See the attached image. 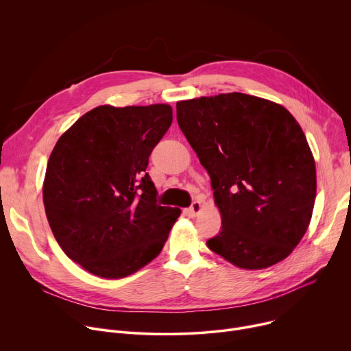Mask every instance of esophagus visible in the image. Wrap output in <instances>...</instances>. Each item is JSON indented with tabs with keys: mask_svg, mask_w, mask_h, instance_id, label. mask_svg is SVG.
Masks as SVG:
<instances>
[{
	"mask_svg": "<svg viewBox=\"0 0 351 351\" xmlns=\"http://www.w3.org/2000/svg\"><path fill=\"white\" fill-rule=\"evenodd\" d=\"M199 211H202V203H199L198 199H195V202H193L191 206L189 207V214L193 215V217H195Z\"/></svg>",
	"mask_w": 351,
	"mask_h": 351,
	"instance_id": "1",
	"label": "esophagus"
}]
</instances>
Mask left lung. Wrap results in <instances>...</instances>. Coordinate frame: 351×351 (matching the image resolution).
Segmentation results:
<instances>
[{
	"label": "left lung",
	"mask_w": 351,
	"mask_h": 351,
	"mask_svg": "<svg viewBox=\"0 0 351 351\" xmlns=\"http://www.w3.org/2000/svg\"><path fill=\"white\" fill-rule=\"evenodd\" d=\"M176 118L221 211L210 250L243 269L285 260L308 228L317 191L314 157L293 115L268 99L228 93L179 101Z\"/></svg>",
	"instance_id": "obj_1"
}]
</instances>
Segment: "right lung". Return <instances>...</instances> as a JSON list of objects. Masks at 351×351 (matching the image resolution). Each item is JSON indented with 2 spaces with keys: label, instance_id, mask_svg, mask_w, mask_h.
<instances>
[{
  "label": "right lung",
  "instance_id": "1",
  "mask_svg": "<svg viewBox=\"0 0 351 351\" xmlns=\"http://www.w3.org/2000/svg\"><path fill=\"white\" fill-rule=\"evenodd\" d=\"M171 123L167 104L101 106L57 141L44 208L64 253L90 274L125 278L161 253L180 210L158 204L145 169Z\"/></svg>",
  "mask_w": 351,
  "mask_h": 351
}]
</instances>
